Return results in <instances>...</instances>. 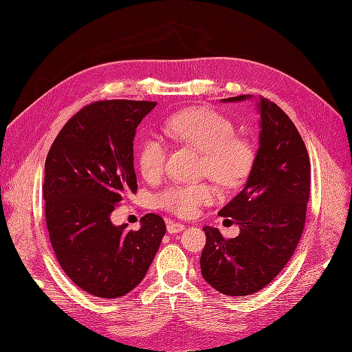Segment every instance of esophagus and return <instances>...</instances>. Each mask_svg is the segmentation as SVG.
<instances>
[{
	"label": "esophagus",
	"mask_w": 352,
	"mask_h": 352,
	"mask_svg": "<svg viewBox=\"0 0 352 352\" xmlns=\"http://www.w3.org/2000/svg\"><path fill=\"white\" fill-rule=\"evenodd\" d=\"M184 230H186V226H184V224L174 223V221H168V223H166V231H168L170 234H177V232H181Z\"/></svg>",
	"instance_id": "1"
}]
</instances>
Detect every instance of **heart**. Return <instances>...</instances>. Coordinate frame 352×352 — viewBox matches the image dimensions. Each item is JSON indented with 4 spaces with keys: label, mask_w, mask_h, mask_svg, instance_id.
<instances>
[{
    "label": "heart",
    "mask_w": 352,
    "mask_h": 352,
    "mask_svg": "<svg viewBox=\"0 0 352 352\" xmlns=\"http://www.w3.org/2000/svg\"><path fill=\"white\" fill-rule=\"evenodd\" d=\"M164 131L173 141L202 153V174L224 188H235L248 178L255 162L252 144L236 137L234 122L208 108H187L166 118ZM166 158V146L157 137L141 142L137 161L146 179H157ZM211 182L173 184L158 195V206L166 212L188 218L215 198Z\"/></svg>",
    "instance_id": "obj_1"
}]
</instances>
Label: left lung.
<instances>
[{
    "label": "left lung",
    "mask_w": 352,
    "mask_h": 352,
    "mask_svg": "<svg viewBox=\"0 0 352 352\" xmlns=\"http://www.w3.org/2000/svg\"><path fill=\"white\" fill-rule=\"evenodd\" d=\"M248 96L223 100L244 101ZM260 148L244 190L219 211L239 226L235 238L204 227L201 272L217 291L245 297L268 285L297 248L307 215L311 164L297 126L274 102L261 98Z\"/></svg>",
    "instance_id": "8db88e82"
}]
</instances>
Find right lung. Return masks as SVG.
Returning <instances> with one entry per match:
<instances>
[{"instance_id":"obj_1","label":"right lung","mask_w":352,"mask_h":352,"mask_svg":"<svg viewBox=\"0 0 352 352\" xmlns=\"http://www.w3.org/2000/svg\"><path fill=\"white\" fill-rule=\"evenodd\" d=\"M154 101L104 100L74 114L54 140L44 178L45 223L58 264L81 289L118 298L145 276L165 234L157 214L141 228L116 227L111 212L137 192L133 141Z\"/></svg>"}]
</instances>
